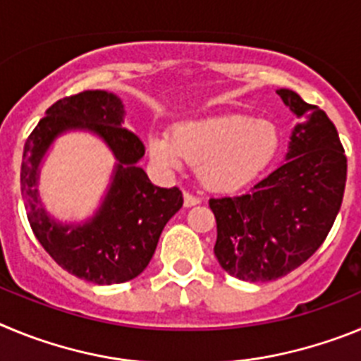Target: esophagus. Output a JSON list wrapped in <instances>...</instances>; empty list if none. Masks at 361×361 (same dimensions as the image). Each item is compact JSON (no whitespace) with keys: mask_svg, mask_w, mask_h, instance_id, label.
Returning a JSON list of instances; mask_svg holds the SVG:
<instances>
[{"mask_svg":"<svg viewBox=\"0 0 361 361\" xmlns=\"http://www.w3.org/2000/svg\"><path fill=\"white\" fill-rule=\"evenodd\" d=\"M197 204H200L199 197L191 195V193L184 191V206H186V208H191V206H197Z\"/></svg>","mask_w":361,"mask_h":361,"instance_id":"obj_1","label":"esophagus"}]
</instances>
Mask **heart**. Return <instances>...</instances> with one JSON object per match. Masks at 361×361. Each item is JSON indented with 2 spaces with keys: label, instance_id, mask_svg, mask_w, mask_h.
Wrapping results in <instances>:
<instances>
[{
  "label": "heart",
  "instance_id": "obj_1",
  "mask_svg": "<svg viewBox=\"0 0 361 361\" xmlns=\"http://www.w3.org/2000/svg\"><path fill=\"white\" fill-rule=\"evenodd\" d=\"M280 146L275 123L247 116H219L177 124L173 133L148 139L152 161L164 170L197 164L204 188L235 191L250 184L273 162Z\"/></svg>",
  "mask_w": 361,
  "mask_h": 361
}]
</instances>
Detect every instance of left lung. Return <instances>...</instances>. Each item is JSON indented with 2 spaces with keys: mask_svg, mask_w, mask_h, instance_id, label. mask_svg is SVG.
Here are the masks:
<instances>
[{
  "mask_svg": "<svg viewBox=\"0 0 361 361\" xmlns=\"http://www.w3.org/2000/svg\"><path fill=\"white\" fill-rule=\"evenodd\" d=\"M276 94L298 117L286 161L250 193L209 199L216 260L247 282L288 275L320 247L340 212L347 180L345 152L327 114L288 88Z\"/></svg>",
  "mask_w": 361,
  "mask_h": 361,
  "instance_id": "8db88e82",
  "label": "left lung"
}]
</instances>
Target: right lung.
<instances>
[{"label": "right lung", "instance_id": "right-lung-1", "mask_svg": "<svg viewBox=\"0 0 361 361\" xmlns=\"http://www.w3.org/2000/svg\"><path fill=\"white\" fill-rule=\"evenodd\" d=\"M124 104L106 90H86L54 103L25 142L21 195L30 228L63 269L99 286L135 279L152 260L168 220L183 208L178 188L149 183L139 166L141 139L124 128ZM68 131H88L111 149L116 166L102 204L81 223H63L42 206L37 184L42 159Z\"/></svg>", "mask_w": 361, "mask_h": 361}]
</instances>
